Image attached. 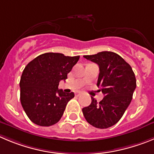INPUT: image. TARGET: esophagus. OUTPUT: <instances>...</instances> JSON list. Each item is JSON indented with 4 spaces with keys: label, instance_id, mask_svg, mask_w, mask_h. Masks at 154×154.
Here are the masks:
<instances>
[{
    "label": "esophagus",
    "instance_id": "esophagus-1",
    "mask_svg": "<svg viewBox=\"0 0 154 154\" xmlns=\"http://www.w3.org/2000/svg\"><path fill=\"white\" fill-rule=\"evenodd\" d=\"M81 94H82L81 91H77V92L75 93V96H79V95H81Z\"/></svg>",
    "mask_w": 154,
    "mask_h": 154
}]
</instances>
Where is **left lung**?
Here are the masks:
<instances>
[{
    "mask_svg": "<svg viewBox=\"0 0 154 154\" xmlns=\"http://www.w3.org/2000/svg\"><path fill=\"white\" fill-rule=\"evenodd\" d=\"M84 58L99 66L97 85L105 97L99 102L91 97L89 106L82 108L83 115L94 128H110L119 121L131 101L137 85L135 75L123 58L113 52L103 51Z\"/></svg>",
    "mask_w": 154,
    "mask_h": 154,
    "instance_id": "8db88e82",
    "label": "left lung"
}]
</instances>
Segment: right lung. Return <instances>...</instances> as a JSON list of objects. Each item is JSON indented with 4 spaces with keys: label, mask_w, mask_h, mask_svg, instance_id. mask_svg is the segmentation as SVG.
<instances>
[{
    "label": "right lung",
    "mask_w": 154,
    "mask_h": 154,
    "mask_svg": "<svg viewBox=\"0 0 154 154\" xmlns=\"http://www.w3.org/2000/svg\"><path fill=\"white\" fill-rule=\"evenodd\" d=\"M79 60V56L46 53L26 65L20 81V102L32 122L49 127L61 119L74 93L59 89V83L67 79V74Z\"/></svg>",
    "instance_id": "obj_1"
}]
</instances>
